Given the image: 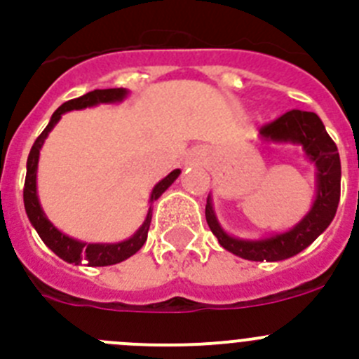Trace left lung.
Returning a JSON list of instances; mask_svg holds the SVG:
<instances>
[{"mask_svg": "<svg viewBox=\"0 0 359 359\" xmlns=\"http://www.w3.org/2000/svg\"><path fill=\"white\" fill-rule=\"evenodd\" d=\"M259 133L264 140L275 142V144L302 145L306 156L315 163L316 198L311 210L290 231L259 241L237 239V237L228 236L215 217L210 196L207 199L205 215H207V223L212 233L217 237L219 244L224 250L237 257H243L246 261L277 262L302 252L331 224L338 203H340L341 163L338 147L327 135L325 126L316 113L291 109L271 123L262 126Z\"/></svg>", "mask_w": 359, "mask_h": 359, "instance_id": "8db88e82", "label": "left lung"}]
</instances>
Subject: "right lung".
I'll return each instance as SVG.
<instances>
[{"label": "right lung", "instance_id": "1", "mask_svg": "<svg viewBox=\"0 0 359 359\" xmlns=\"http://www.w3.org/2000/svg\"><path fill=\"white\" fill-rule=\"evenodd\" d=\"M126 97H128V90H123V88H111V90H95L90 91V93L82 95V97L79 98H72V100L62 104V106L53 113L48 126H46L44 131L37 136V140L34 142V145H32L30 149V154H28L27 177H25L23 189L25 210H27V215L28 219H30L32 226L36 228V231L39 233L43 243L46 244L55 255H59L62 261L69 262V264H82V262H86L88 266L118 264V262L126 261V259H129L131 255H135V253L144 246L145 241H147L149 226H151L152 219V208H149L144 224H142V226L136 230L135 236L129 237L128 241H122V243L115 244H90L82 243V241L77 239H72V237L65 236L62 231L57 230V228L50 223L48 217L44 215L43 208H41L39 205V198H37V163H39V151L41 147H43L48 133L52 131L53 126L61 120V116L65 115L66 111L84 109V107L97 106V104L120 102V100H123ZM180 172H182L180 169L172 170L169 176H165L163 180L152 189L151 203L156 201L165 190L172 185L174 180L180 176Z\"/></svg>", "mask_w": 359, "mask_h": 359}]
</instances>
